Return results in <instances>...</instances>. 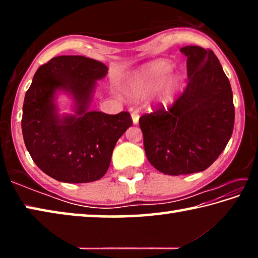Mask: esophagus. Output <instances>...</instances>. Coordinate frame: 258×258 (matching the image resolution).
<instances>
[{"mask_svg":"<svg viewBox=\"0 0 258 258\" xmlns=\"http://www.w3.org/2000/svg\"><path fill=\"white\" fill-rule=\"evenodd\" d=\"M139 118H140V117H139L137 112H132V120H133L134 125H137L139 123Z\"/></svg>","mask_w":258,"mask_h":258,"instance_id":"esophagus-1","label":"esophagus"}]
</instances>
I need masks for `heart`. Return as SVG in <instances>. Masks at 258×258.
<instances>
[{
  "mask_svg": "<svg viewBox=\"0 0 258 258\" xmlns=\"http://www.w3.org/2000/svg\"><path fill=\"white\" fill-rule=\"evenodd\" d=\"M174 68L171 61L158 60L148 63L141 71L127 78L124 93L130 99L142 100L158 90V100L161 103H171L182 89L184 80L180 74H169Z\"/></svg>",
  "mask_w": 258,
  "mask_h": 258,
  "instance_id": "heart-1",
  "label": "heart"
}]
</instances>
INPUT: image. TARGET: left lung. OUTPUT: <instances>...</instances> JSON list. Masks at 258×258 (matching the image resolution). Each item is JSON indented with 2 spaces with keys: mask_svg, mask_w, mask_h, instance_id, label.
Instances as JSON below:
<instances>
[{
  "mask_svg": "<svg viewBox=\"0 0 258 258\" xmlns=\"http://www.w3.org/2000/svg\"><path fill=\"white\" fill-rule=\"evenodd\" d=\"M187 86L168 110L140 117L149 163L167 175L208 168L233 132L234 106L229 78L212 50L186 45Z\"/></svg>",
  "mask_w": 258,
  "mask_h": 258,
  "instance_id": "8db88e82",
  "label": "left lung"
}]
</instances>
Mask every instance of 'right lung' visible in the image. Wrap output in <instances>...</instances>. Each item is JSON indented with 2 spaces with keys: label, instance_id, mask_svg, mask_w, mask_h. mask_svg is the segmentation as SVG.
Returning <instances> with one entry per match:
<instances>
[{
  "label": "right lung",
  "instance_id": "obj_1",
  "mask_svg": "<svg viewBox=\"0 0 258 258\" xmlns=\"http://www.w3.org/2000/svg\"><path fill=\"white\" fill-rule=\"evenodd\" d=\"M108 67L83 55H60L37 69L25 95L21 128L26 148L41 171L66 183L100 180L118 139L132 126L127 111L90 110L98 81ZM71 99L72 113L57 99Z\"/></svg>",
  "mask_w": 258,
  "mask_h": 258
}]
</instances>
